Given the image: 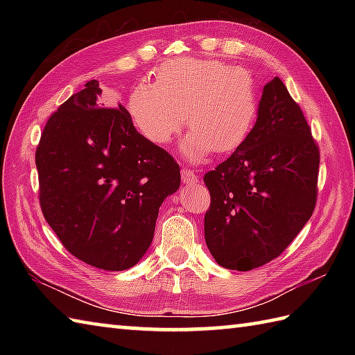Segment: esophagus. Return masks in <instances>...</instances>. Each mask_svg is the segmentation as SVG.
I'll return each mask as SVG.
<instances>
[{"label": "esophagus", "mask_w": 355, "mask_h": 355, "mask_svg": "<svg viewBox=\"0 0 355 355\" xmlns=\"http://www.w3.org/2000/svg\"><path fill=\"white\" fill-rule=\"evenodd\" d=\"M182 180L184 184H197L200 182V177L191 169H182Z\"/></svg>", "instance_id": "obj_1"}]
</instances>
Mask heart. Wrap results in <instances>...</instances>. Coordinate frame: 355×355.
Masks as SVG:
<instances>
[{
  "label": "heart",
  "mask_w": 355,
  "mask_h": 355,
  "mask_svg": "<svg viewBox=\"0 0 355 355\" xmlns=\"http://www.w3.org/2000/svg\"><path fill=\"white\" fill-rule=\"evenodd\" d=\"M128 110L143 137L164 146L183 130L182 148L192 163L210 154L230 153L252 132L258 114L253 78L245 70L215 59H175L164 64L155 84L134 88Z\"/></svg>",
  "instance_id": "b5f03b06"
}]
</instances>
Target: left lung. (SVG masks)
<instances>
[{"instance_id":"left-lung-1","label":"left lung","mask_w":355,"mask_h":355,"mask_svg":"<svg viewBox=\"0 0 355 355\" xmlns=\"http://www.w3.org/2000/svg\"><path fill=\"white\" fill-rule=\"evenodd\" d=\"M320 154L284 82L263 87L252 132L205 175L209 252L221 267L248 271L277 258L313 215Z\"/></svg>"}]
</instances>
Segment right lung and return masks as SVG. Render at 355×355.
<instances>
[{"label":"right lung","mask_w":355,"mask_h":355,"mask_svg":"<svg viewBox=\"0 0 355 355\" xmlns=\"http://www.w3.org/2000/svg\"><path fill=\"white\" fill-rule=\"evenodd\" d=\"M99 82L67 99L36 148L45 221L78 259L134 267L154 238L158 209L178 191L180 166L135 130L119 105L103 108Z\"/></svg>","instance_id":"add662e5"}]
</instances>
